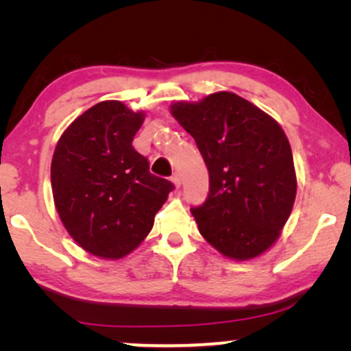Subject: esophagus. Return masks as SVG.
I'll return each mask as SVG.
<instances>
[{
    "label": "esophagus",
    "mask_w": 351,
    "mask_h": 351,
    "mask_svg": "<svg viewBox=\"0 0 351 351\" xmlns=\"http://www.w3.org/2000/svg\"><path fill=\"white\" fill-rule=\"evenodd\" d=\"M171 182H172V184L176 185V189H179L180 184H182V179H180V174H179V172H176V174L171 177Z\"/></svg>",
    "instance_id": "esophagus-1"
}]
</instances>
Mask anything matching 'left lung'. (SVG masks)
<instances>
[{
  "instance_id": "obj_1",
  "label": "left lung",
  "mask_w": 351,
  "mask_h": 351,
  "mask_svg": "<svg viewBox=\"0 0 351 351\" xmlns=\"http://www.w3.org/2000/svg\"><path fill=\"white\" fill-rule=\"evenodd\" d=\"M171 114L195 138L209 171L208 199L191 208L199 233L233 261L262 256L280 238L297 193L285 131L228 90L174 102Z\"/></svg>"
}]
</instances>
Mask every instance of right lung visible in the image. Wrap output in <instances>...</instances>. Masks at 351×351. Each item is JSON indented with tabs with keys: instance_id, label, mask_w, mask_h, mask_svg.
I'll return each instance as SVG.
<instances>
[{
	"instance_id": "add662e5",
	"label": "right lung",
	"mask_w": 351,
	"mask_h": 351,
	"mask_svg": "<svg viewBox=\"0 0 351 351\" xmlns=\"http://www.w3.org/2000/svg\"><path fill=\"white\" fill-rule=\"evenodd\" d=\"M143 119L145 113L119 100H104L80 114L56 145V209L70 237L93 256L117 261L132 252L174 190L134 150Z\"/></svg>"
}]
</instances>
